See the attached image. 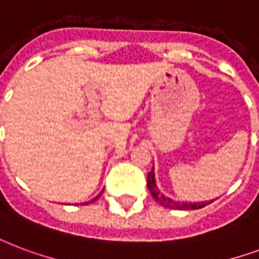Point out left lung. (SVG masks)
<instances>
[{
    "label": "left lung",
    "mask_w": 259,
    "mask_h": 259,
    "mask_svg": "<svg viewBox=\"0 0 259 259\" xmlns=\"http://www.w3.org/2000/svg\"><path fill=\"white\" fill-rule=\"evenodd\" d=\"M147 185L148 189L151 191V194L153 195V198H155L157 202L165 208L169 209H178V210H194V209H201L206 206L208 204H210L212 201H209V202H175L168 197H165L164 194H161L160 191L157 190V187H156L155 183V174H153V168L151 169V172L148 174V179H147Z\"/></svg>",
    "instance_id": "obj_1"
}]
</instances>
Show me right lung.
<instances>
[{"label": "right lung", "mask_w": 259, "mask_h": 259, "mask_svg": "<svg viewBox=\"0 0 259 259\" xmlns=\"http://www.w3.org/2000/svg\"><path fill=\"white\" fill-rule=\"evenodd\" d=\"M99 197H100V194H99L98 197H96V198H94V200H92V201H90V202H94V201H96L99 198ZM90 202H85V204H90Z\"/></svg>", "instance_id": "obj_1"}]
</instances>
